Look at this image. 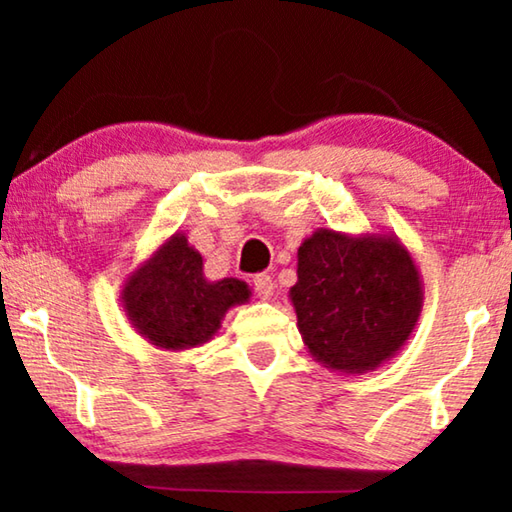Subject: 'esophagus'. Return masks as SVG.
<instances>
[{
    "label": "esophagus",
    "mask_w": 512,
    "mask_h": 512,
    "mask_svg": "<svg viewBox=\"0 0 512 512\" xmlns=\"http://www.w3.org/2000/svg\"><path fill=\"white\" fill-rule=\"evenodd\" d=\"M254 291L258 293V298L268 300L275 293V282H272L270 275H256L254 277Z\"/></svg>",
    "instance_id": "34e87169"
}]
</instances>
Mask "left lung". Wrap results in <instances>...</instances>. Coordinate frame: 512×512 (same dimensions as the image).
<instances>
[{
    "instance_id": "obj_1",
    "label": "left lung",
    "mask_w": 512,
    "mask_h": 512,
    "mask_svg": "<svg viewBox=\"0 0 512 512\" xmlns=\"http://www.w3.org/2000/svg\"><path fill=\"white\" fill-rule=\"evenodd\" d=\"M289 300L312 359L333 373L363 375L410 340L424 284L394 233L317 228L298 247V282Z\"/></svg>"
}]
</instances>
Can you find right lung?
<instances>
[{"mask_svg": "<svg viewBox=\"0 0 512 512\" xmlns=\"http://www.w3.org/2000/svg\"><path fill=\"white\" fill-rule=\"evenodd\" d=\"M251 289L237 277L209 282L200 251L174 233L125 275L121 305L132 328L163 352L205 345L226 312L249 303Z\"/></svg>", "mask_w": 512, "mask_h": 512, "instance_id": "right-lung-1", "label": "right lung"}]
</instances>
